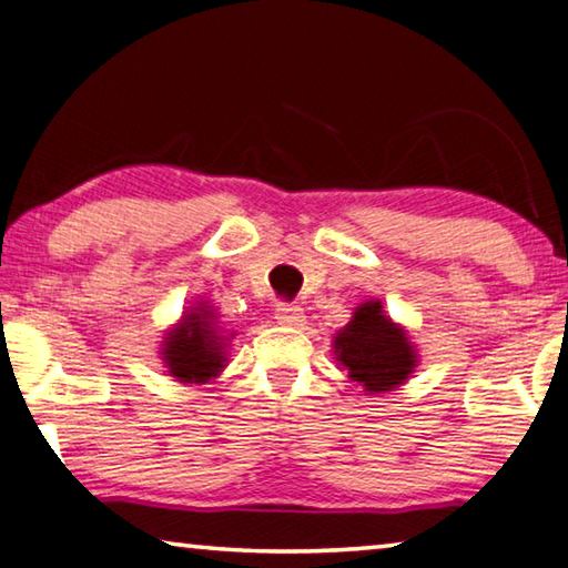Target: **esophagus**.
<instances>
[{"label":"esophagus","instance_id":"1","mask_svg":"<svg viewBox=\"0 0 568 568\" xmlns=\"http://www.w3.org/2000/svg\"><path fill=\"white\" fill-rule=\"evenodd\" d=\"M275 321L281 325H287V328H297V325H303V321H305L303 307H297L293 303H277L275 305Z\"/></svg>","mask_w":568,"mask_h":568}]
</instances>
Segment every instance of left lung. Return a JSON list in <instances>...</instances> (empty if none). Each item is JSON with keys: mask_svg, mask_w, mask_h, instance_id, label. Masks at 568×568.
Wrapping results in <instances>:
<instances>
[{"mask_svg": "<svg viewBox=\"0 0 568 568\" xmlns=\"http://www.w3.org/2000/svg\"><path fill=\"white\" fill-rule=\"evenodd\" d=\"M335 355L348 376L368 393H383L400 386L413 373L416 353L403 328L390 323L381 303H363L353 321L335 338Z\"/></svg>", "mask_w": 568, "mask_h": 568, "instance_id": "left-lung-1", "label": "left lung"}]
</instances>
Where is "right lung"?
I'll list each match as a JSON object with an SVG mask.
<instances>
[{
	"label": "right lung",
	"mask_w": 568,
	"mask_h": 568,
	"mask_svg": "<svg viewBox=\"0 0 568 568\" xmlns=\"http://www.w3.org/2000/svg\"><path fill=\"white\" fill-rule=\"evenodd\" d=\"M225 335L215 315L195 307L182 318L180 328L165 338V363L170 376L185 383H205L225 368Z\"/></svg>",
	"instance_id": "obj_1"
}]
</instances>
